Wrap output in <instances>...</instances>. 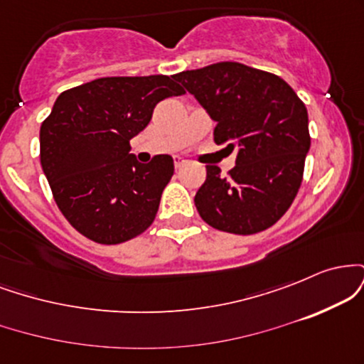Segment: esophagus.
<instances>
[{"label": "esophagus", "instance_id": "34e87169", "mask_svg": "<svg viewBox=\"0 0 364 364\" xmlns=\"http://www.w3.org/2000/svg\"><path fill=\"white\" fill-rule=\"evenodd\" d=\"M188 164V161L185 157H181V156H174V168L176 169H181L183 166H186Z\"/></svg>", "mask_w": 364, "mask_h": 364}]
</instances>
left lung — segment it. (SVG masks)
I'll return each instance as SVG.
<instances>
[{
	"instance_id": "left-lung-1",
	"label": "left lung",
	"mask_w": 364,
	"mask_h": 364,
	"mask_svg": "<svg viewBox=\"0 0 364 364\" xmlns=\"http://www.w3.org/2000/svg\"><path fill=\"white\" fill-rule=\"evenodd\" d=\"M217 121L214 140L236 150V166L220 176L207 166L195 207L208 225L232 235H255L286 214L303 181L310 150L308 111L277 75L235 61L176 75Z\"/></svg>"
}]
</instances>
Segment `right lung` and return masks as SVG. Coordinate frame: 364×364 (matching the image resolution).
<instances>
[{"mask_svg":"<svg viewBox=\"0 0 364 364\" xmlns=\"http://www.w3.org/2000/svg\"><path fill=\"white\" fill-rule=\"evenodd\" d=\"M181 94L166 75L106 77L61 92L41 124V166L58 208L80 235L119 245L154 223L173 157L140 164L129 140L159 102Z\"/></svg>","mask_w":364,"mask_h":364,"instance_id":"right-lung-1","label":"right lung"}]
</instances>
